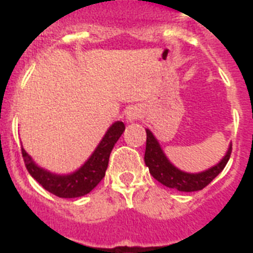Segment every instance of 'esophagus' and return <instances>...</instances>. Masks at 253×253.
Here are the masks:
<instances>
[{
  "label": "esophagus",
  "mask_w": 253,
  "mask_h": 253,
  "mask_svg": "<svg viewBox=\"0 0 253 253\" xmlns=\"http://www.w3.org/2000/svg\"><path fill=\"white\" fill-rule=\"evenodd\" d=\"M140 115H142V111L140 109L136 106H132L130 107L128 110H127V114H126V118H127V122H134L136 119L140 118Z\"/></svg>",
  "instance_id": "34e87169"
}]
</instances>
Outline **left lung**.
I'll list each match as a JSON object with an SVG mask.
<instances>
[{
	"mask_svg": "<svg viewBox=\"0 0 253 253\" xmlns=\"http://www.w3.org/2000/svg\"><path fill=\"white\" fill-rule=\"evenodd\" d=\"M147 132L146 154H144V163L150 169V173L154 178L166 185L168 188L177 189L180 192H197L202 190L208 186L227 164L228 159L231 156L232 147L230 146L227 154L216 166L201 173H186L180 170L173 166L172 163L167 159L166 154L163 152L162 147L159 144L158 139L148 128Z\"/></svg>",
	"mask_w": 253,
	"mask_h": 253,
	"instance_id": "left-lung-1",
	"label": "left lung"
}]
</instances>
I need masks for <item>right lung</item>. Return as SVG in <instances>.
<instances>
[{"label": "right lung", "mask_w": 253, "mask_h": 253, "mask_svg": "<svg viewBox=\"0 0 253 253\" xmlns=\"http://www.w3.org/2000/svg\"><path fill=\"white\" fill-rule=\"evenodd\" d=\"M125 131V123H113L106 134L99 142L95 151L87 159L85 164L76 172L71 174H55L45 169L38 167L27 152L22 148V156L25 160V166L29 173L39 182V184L60 198H76L90 193L99 184V181L105 177V172L109 164L111 150L114 148L115 143L121 138Z\"/></svg>", "instance_id": "right-lung-1"}]
</instances>
